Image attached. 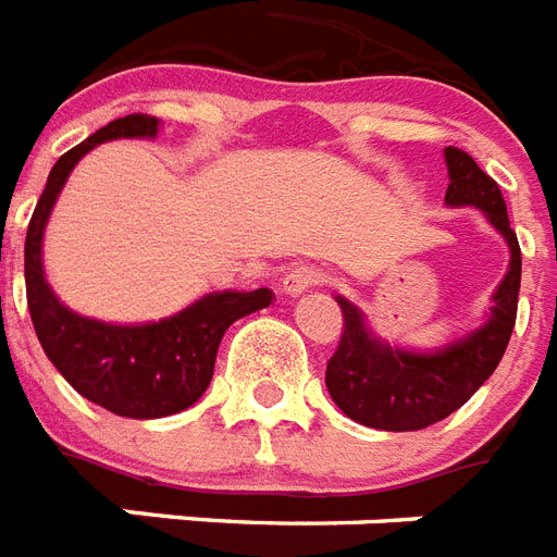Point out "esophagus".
I'll list each match as a JSON object with an SVG mask.
<instances>
[{
    "mask_svg": "<svg viewBox=\"0 0 557 557\" xmlns=\"http://www.w3.org/2000/svg\"><path fill=\"white\" fill-rule=\"evenodd\" d=\"M319 282H322V273L315 267H293L290 273L282 278V290L287 296H301V293H307Z\"/></svg>",
    "mask_w": 557,
    "mask_h": 557,
    "instance_id": "1",
    "label": "esophagus"
}]
</instances>
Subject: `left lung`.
Masks as SVG:
<instances>
[{"label": "left lung", "instance_id": "left-lung-1", "mask_svg": "<svg viewBox=\"0 0 557 557\" xmlns=\"http://www.w3.org/2000/svg\"><path fill=\"white\" fill-rule=\"evenodd\" d=\"M446 207H474L483 212L509 247V270L497 284L486 322L446 342L443 348L413 350L391 345L371 331L354 301L336 296L345 331L327 362L324 385L342 413L359 425L380 431H420L446 420L495 373L515 331L520 293V247L509 226L500 186L455 146L446 152Z\"/></svg>", "mask_w": 557, "mask_h": 557}]
</instances>
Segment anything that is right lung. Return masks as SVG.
Returning <instances> with one entry per match:
<instances>
[{"label":"right lung","instance_id":"right-lung-1","mask_svg":"<svg viewBox=\"0 0 557 557\" xmlns=\"http://www.w3.org/2000/svg\"><path fill=\"white\" fill-rule=\"evenodd\" d=\"M158 117L128 114L111 120L53 163L25 235V290L37 339L69 385L106 411L128 420H158L195 405L212 382L218 345L226 327L261 307L273 290H215L158 322L117 324L83 315L51 290L42 264L48 218L79 160L106 140L158 137Z\"/></svg>","mask_w":557,"mask_h":557}]
</instances>
